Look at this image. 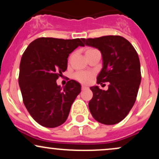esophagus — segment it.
<instances>
[{
  "label": "esophagus",
  "mask_w": 159,
  "mask_h": 159,
  "mask_svg": "<svg viewBox=\"0 0 159 159\" xmlns=\"http://www.w3.org/2000/svg\"><path fill=\"white\" fill-rule=\"evenodd\" d=\"M87 86H85V85H82L81 86V89H82V90H85V89H87Z\"/></svg>",
  "instance_id": "34e87169"
}]
</instances>
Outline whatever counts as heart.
Returning <instances> with one entry per match:
<instances>
[{
	"mask_svg": "<svg viewBox=\"0 0 159 159\" xmlns=\"http://www.w3.org/2000/svg\"><path fill=\"white\" fill-rule=\"evenodd\" d=\"M91 50H93V48H87V50H86V52H90ZM75 78L78 81L82 82V83H88V82L90 81L91 78H92V74L90 73V72H80L75 75Z\"/></svg>",
	"mask_w": 159,
	"mask_h": 159,
	"instance_id": "1",
	"label": "heart"
}]
</instances>
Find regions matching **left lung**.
I'll use <instances>...</instances> for the list:
<instances>
[{
	"instance_id": "left-lung-1",
	"label": "left lung",
	"mask_w": 159,
	"mask_h": 159,
	"mask_svg": "<svg viewBox=\"0 0 159 159\" xmlns=\"http://www.w3.org/2000/svg\"><path fill=\"white\" fill-rule=\"evenodd\" d=\"M86 45L98 48L102 69L97 84L108 82L107 90L90 87L93 96L89 109L93 118L105 125H114L127 116L136 101L141 81L138 54L132 45L120 36L81 39Z\"/></svg>"
}]
</instances>
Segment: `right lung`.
Instances as JSON below:
<instances>
[{
    "mask_svg": "<svg viewBox=\"0 0 159 159\" xmlns=\"http://www.w3.org/2000/svg\"><path fill=\"white\" fill-rule=\"evenodd\" d=\"M84 46L80 39L41 37L33 41L20 62L19 84L29 114L47 128L66 120L72 103L81 93V84L70 80L62 89L57 80L67 69L69 54Z\"/></svg>",
    "mask_w": 159,
    "mask_h": 159,
    "instance_id": "obj_1",
    "label": "right lung"
}]
</instances>
